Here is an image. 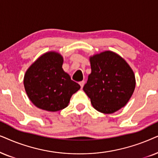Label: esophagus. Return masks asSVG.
<instances>
[{
  "label": "esophagus",
  "mask_w": 158,
  "mask_h": 158,
  "mask_svg": "<svg viewBox=\"0 0 158 158\" xmlns=\"http://www.w3.org/2000/svg\"><path fill=\"white\" fill-rule=\"evenodd\" d=\"M79 85H80L81 88V89H82V87H84V85H85V81H80V82H79Z\"/></svg>",
  "instance_id": "esophagus-1"
}]
</instances>
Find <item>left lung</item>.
<instances>
[{"label":"left lung","instance_id":"left-lung-1","mask_svg":"<svg viewBox=\"0 0 158 158\" xmlns=\"http://www.w3.org/2000/svg\"><path fill=\"white\" fill-rule=\"evenodd\" d=\"M92 72L83 90L99 112L110 114L124 107L135 89L134 71L127 61L112 51L89 58Z\"/></svg>","mask_w":158,"mask_h":158}]
</instances>
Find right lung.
<instances>
[{"mask_svg": "<svg viewBox=\"0 0 158 158\" xmlns=\"http://www.w3.org/2000/svg\"><path fill=\"white\" fill-rule=\"evenodd\" d=\"M64 58L56 52H48L27 69L24 85L27 96L37 108L50 112L62 110L80 85L71 79L62 69Z\"/></svg>", "mask_w": 158, "mask_h": 158, "instance_id": "right-lung-1", "label": "right lung"}]
</instances>
